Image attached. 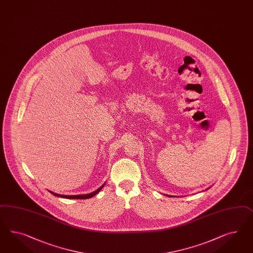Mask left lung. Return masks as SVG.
<instances>
[{
    "instance_id": "left-lung-1",
    "label": "left lung",
    "mask_w": 253,
    "mask_h": 253,
    "mask_svg": "<svg viewBox=\"0 0 253 253\" xmlns=\"http://www.w3.org/2000/svg\"><path fill=\"white\" fill-rule=\"evenodd\" d=\"M208 189H209V188H208ZM208 189H206V190H208ZM167 196H168V197H173V196H171V195H167Z\"/></svg>"
}]
</instances>
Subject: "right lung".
Returning a JSON list of instances; mask_svg holds the SVG:
<instances>
[{"mask_svg":"<svg viewBox=\"0 0 253 253\" xmlns=\"http://www.w3.org/2000/svg\"><path fill=\"white\" fill-rule=\"evenodd\" d=\"M105 186V183L101 186V187H99L96 191H93V192H91V193H88V194H80V195H62V194H58V193H55L53 191H49L51 194H53L54 196H57V197H61V198H65V199H80V200H82V199H89L91 198V197H93V196H95L96 194H97L99 191H101V189H102L103 187Z\"/></svg>","mask_w":253,"mask_h":253,"instance_id":"right-lung-1","label":"right lung"}]
</instances>
